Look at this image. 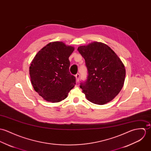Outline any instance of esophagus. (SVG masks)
I'll list each match as a JSON object with an SVG mask.
<instances>
[{"label": "esophagus", "mask_w": 151, "mask_h": 151, "mask_svg": "<svg viewBox=\"0 0 151 151\" xmlns=\"http://www.w3.org/2000/svg\"><path fill=\"white\" fill-rule=\"evenodd\" d=\"M75 78H76V82H78L79 81V78H80V75L79 73H77L75 75Z\"/></svg>", "instance_id": "1"}]
</instances>
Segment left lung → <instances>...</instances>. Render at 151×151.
<instances>
[{
  "label": "left lung",
  "instance_id": "left-lung-1",
  "mask_svg": "<svg viewBox=\"0 0 151 151\" xmlns=\"http://www.w3.org/2000/svg\"><path fill=\"white\" fill-rule=\"evenodd\" d=\"M78 50L85 60L88 73L86 82L80 86L86 98L98 105L112 100L124 85L126 69L123 62L102 42H93Z\"/></svg>",
  "mask_w": 151,
  "mask_h": 151
}]
</instances>
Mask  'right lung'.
I'll return each mask as SVG.
<instances>
[{"instance_id": "obj_1", "label": "right lung", "mask_w": 151, "mask_h": 151, "mask_svg": "<svg viewBox=\"0 0 151 151\" xmlns=\"http://www.w3.org/2000/svg\"><path fill=\"white\" fill-rule=\"evenodd\" d=\"M75 47L63 42H52L36 54L29 67L34 90L45 100L59 102L67 97L76 84L69 72V57Z\"/></svg>"}]
</instances>
